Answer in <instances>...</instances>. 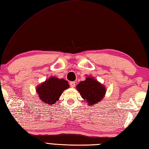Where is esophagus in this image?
<instances>
[{
    "label": "esophagus",
    "mask_w": 149,
    "mask_h": 149,
    "mask_svg": "<svg viewBox=\"0 0 149 149\" xmlns=\"http://www.w3.org/2000/svg\"><path fill=\"white\" fill-rule=\"evenodd\" d=\"M70 85L72 88H74L75 86V82H70Z\"/></svg>",
    "instance_id": "obj_1"
}]
</instances>
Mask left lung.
<instances>
[{"mask_svg":"<svg viewBox=\"0 0 149 149\" xmlns=\"http://www.w3.org/2000/svg\"><path fill=\"white\" fill-rule=\"evenodd\" d=\"M76 87L81 97L90 105L97 104L98 101H100L106 92V89L103 84L91 77H87L85 81H81Z\"/></svg>","mask_w":149,"mask_h":149,"instance_id":"1","label":"left lung"}]
</instances>
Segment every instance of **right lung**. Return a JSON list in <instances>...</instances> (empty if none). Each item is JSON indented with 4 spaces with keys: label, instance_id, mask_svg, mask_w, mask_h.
Segmentation results:
<instances>
[{
    "label": "right lung",
    "instance_id": "add662e5",
    "mask_svg": "<svg viewBox=\"0 0 149 149\" xmlns=\"http://www.w3.org/2000/svg\"><path fill=\"white\" fill-rule=\"evenodd\" d=\"M68 88L67 81L52 77L37 86V92L40 101L45 104H54L59 100L64 90Z\"/></svg>",
    "mask_w": 149,
    "mask_h": 149
}]
</instances>
